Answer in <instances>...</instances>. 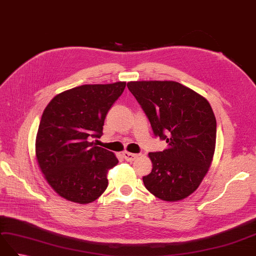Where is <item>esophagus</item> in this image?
<instances>
[{
    "label": "esophagus",
    "mask_w": 256,
    "mask_h": 256,
    "mask_svg": "<svg viewBox=\"0 0 256 256\" xmlns=\"http://www.w3.org/2000/svg\"><path fill=\"white\" fill-rule=\"evenodd\" d=\"M122 156L123 158L126 160V162H133L136 158L138 157V154H132V152H122Z\"/></svg>",
    "instance_id": "obj_1"
}]
</instances>
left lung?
<instances>
[{"label":"left lung","mask_w":256,"mask_h":256,"mask_svg":"<svg viewBox=\"0 0 256 256\" xmlns=\"http://www.w3.org/2000/svg\"><path fill=\"white\" fill-rule=\"evenodd\" d=\"M145 112L156 138L167 150L150 152L152 170L142 176L156 198L181 200L198 188L212 162L216 144V118L208 101L172 80L128 82Z\"/></svg>","instance_id":"1"}]
</instances>
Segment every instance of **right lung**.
I'll return each instance as SVG.
<instances>
[{"label":"right lung","mask_w":256,"mask_h":256,"mask_svg":"<svg viewBox=\"0 0 256 256\" xmlns=\"http://www.w3.org/2000/svg\"><path fill=\"white\" fill-rule=\"evenodd\" d=\"M126 82L82 85L58 94L41 116L36 156L54 191L80 204L96 200L108 186L106 172L118 162L114 154L94 145L104 118Z\"/></svg>","instance_id":"right-lung-1"}]
</instances>
